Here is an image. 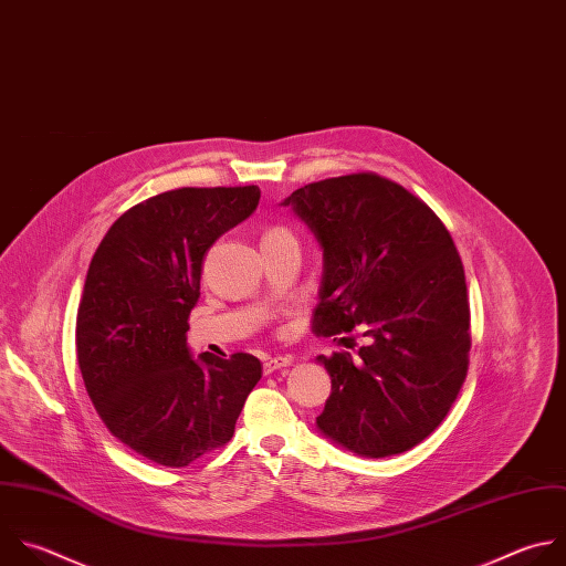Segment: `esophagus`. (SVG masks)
I'll return each mask as SVG.
<instances>
[{
    "label": "esophagus",
    "instance_id": "esophagus-1",
    "mask_svg": "<svg viewBox=\"0 0 566 566\" xmlns=\"http://www.w3.org/2000/svg\"><path fill=\"white\" fill-rule=\"evenodd\" d=\"M291 361H293L291 355H273V357H266V359H264V373L269 375V373H273V370H277V368L289 366Z\"/></svg>",
    "mask_w": 566,
    "mask_h": 566
}]
</instances>
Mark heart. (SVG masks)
Here are the masks:
<instances>
[{"instance_id":"b5f03b06","label":"heart","mask_w":566,"mask_h":566,"mask_svg":"<svg viewBox=\"0 0 566 566\" xmlns=\"http://www.w3.org/2000/svg\"><path fill=\"white\" fill-rule=\"evenodd\" d=\"M271 231H280V229H269V231H266V233H271Z\"/></svg>"}]
</instances>
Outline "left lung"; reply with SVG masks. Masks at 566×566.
<instances>
[{
	"label": "left lung",
	"instance_id": "left-lung-1",
	"mask_svg": "<svg viewBox=\"0 0 566 566\" xmlns=\"http://www.w3.org/2000/svg\"><path fill=\"white\" fill-rule=\"evenodd\" d=\"M284 205L324 249L313 333L348 348L366 337L355 353L317 357L331 375L319 431L366 458L413 449L447 418L469 370L471 311L451 233L370 170L311 181Z\"/></svg>",
	"mask_w": 566,
	"mask_h": 566
}]
</instances>
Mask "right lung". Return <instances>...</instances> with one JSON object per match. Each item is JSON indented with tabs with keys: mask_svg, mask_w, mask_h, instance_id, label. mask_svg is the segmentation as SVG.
Wrapping results in <instances>:
<instances>
[{
	"mask_svg": "<svg viewBox=\"0 0 566 566\" xmlns=\"http://www.w3.org/2000/svg\"><path fill=\"white\" fill-rule=\"evenodd\" d=\"M258 202L255 184L175 188L119 216L91 260L75 326L84 387L106 429L161 467L222 449L262 378L251 353L193 359L186 346L205 255Z\"/></svg>",
	"mask_w": 566,
	"mask_h": 566,
	"instance_id": "add662e5",
	"label": "right lung"
}]
</instances>
